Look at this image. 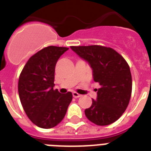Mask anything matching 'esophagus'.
Segmentation results:
<instances>
[{"label":"esophagus","instance_id":"esophagus-1","mask_svg":"<svg viewBox=\"0 0 151 151\" xmlns=\"http://www.w3.org/2000/svg\"><path fill=\"white\" fill-rule=\"evenodd\" d=\"M73 96L74 97V98H79V97L81 96V95L78 94V93H77V92H73Z\"/></svg>","mask_w":151,"mask_h":151}]
</instances>
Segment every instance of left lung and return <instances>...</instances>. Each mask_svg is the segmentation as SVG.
<instances>
[{
    "label": "left lung",
    "mask_w": 151,
    "mask_h": 151,
    "mask_svg": "<svg viewBox=\"0 0 151 151\" xmlns=\"http://www.w3.org/2000/svg\"><path fill=\"white\" fill-rule=\"evenodd\" d=\"M78 56L88 62L92 77L101 87L96 99L85 109L87 118L97 125L116 122L125 111L131 98L132 75L123 57L113 48L100 45L71 46Z\"/></svg>",
    "instance_id": "obj_1"
}]
</instances>
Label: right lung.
Here are the masks:
<instances>
[{"label": "right lung", "instance_id": "1", "mask_svg": "<svg viewBox=\"0 0 151 151\" xmlns=\"http://www.w3.org/2000/svg\"><path fill=\"white\" fill-rule=\"evenodd\" d=\"M68 48L48 46L27 61L19 79V96L24 111L34 124L42 129L56 126L63 119L73 96L54 90L55 69Z\"/></svg>", "mask_w": 151, "mask_h": 151}]
</instances>
